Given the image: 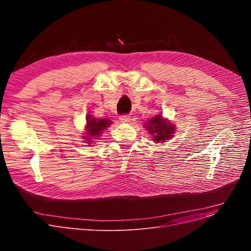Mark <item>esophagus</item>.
Here are the masks:
<instances>
[{
	"mask_svg": "<svg viewBox=\"0 0 251 251\" xmlns=\"http://www.w3.org/2000/svg\"><path fill=\"white\" fill-rule=\"evenodd\" d=\"M119 120H120L121 123H128V122H130V116L123 115V116L119 118Z\"/></svg>",
	"mask_w": 251,
	"mask_h": 251,
	"instance_id": "esophagus-1",
	"label": "esophagus"
}]
</instances>
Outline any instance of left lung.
<instances>
[{
    "mask_svg": "<svg viewBox=\"0 0 251 251\" xmlns=\"http://www.w3.org/2000/svg\"><path fill=\"white\" fill-rule=\"evenodd\" d=\"M143 127L148 129V132L151 135L153 142L164 143L169 141L174 136L176 125L171 123L168 119L164 118L161 114L151 118L148 122L144 123Z\"/></svg>",
    "mask_w": 251,
    "mask_h": 251,
    "instance_id": "left-lung-1",
    "label": "left lung"
}]
</instances>
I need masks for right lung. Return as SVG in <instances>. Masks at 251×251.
Segmentation results:
<instances>
[{"mask_svg":"<svg viewBox=\"0 0 251 251\" xmlns=\"http://www.w3.org/2000/svg\"><path fill=\"white\" fill-rule=\"evenodd\" d=\"M112 123L113 122L110 119H98L88 114L86 116V124L84 127L85 132L82 135L84 142L88 143L89 146L90 144H94L95 139H100L103 131L107 130V128H109L112 125Z\"/></svg>","mask_w":251,"mask_h":251,"instance_id":"1","label":"right lung"}]
</instances>
